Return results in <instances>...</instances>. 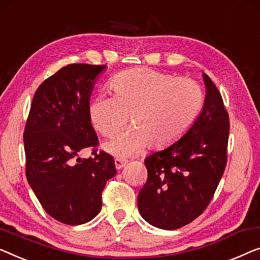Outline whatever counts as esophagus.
<instances>
[{"instance_id": "1", "label": "esophagus", "mask_w": 260, "mask_h": 260, "mask_svg": "<svg viewBox=\"0 0 260 260\" xmlns=\"http://www.w3.org/2000/svg\"><path fill=\"white\" fill-rule=\"evenodd\" d=\"M127 163L126 159H123V158H116L115 159V167L117 170H121V169Z\"/></svg>"}]
</instances>
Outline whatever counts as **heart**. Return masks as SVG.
<instances>
[{
	"instance_id": "heart-1",
	"label": "heart",
	"mask_w": 260,
	"mask_h": 260,
	"mask_svg": "<svg viewBox=\"0 0 260 260\" xmlns=\"http://www.w3.org/2000/svg\"><path fill=\"white\" fill-rule=\"evenodd\" d=\"M110 86L114 95H100L89 105L95 129L112 136L129 122L134 129L110 139L105 149L117 156H129L148 144L158 149L184 136L204 105L202 86L191 78H178L145 68L117 75Z\"/></svg>"
}]
</instances>
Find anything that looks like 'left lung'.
I'll return each instance as SVG.
<instances>
[{"label":"left lung","instance_id":"8db88e82","mask_svg":"<svg viewBox=\"0 0 260 260\" xmlns=\"http://www.w3.org/2000/svg\"><path fill=\"white\" fill-rule=\"evenodd\" d=\"M205 101L189 131L145 158L148 180L139 191L141 216L158 229L176 230L201 216L226 165L229 115L213 82L203 74Z\"/></svg>","mask_w":260,"mask_h":260}]
</instances>
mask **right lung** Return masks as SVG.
I'll return each instance as SVG.
<instances>
[{
    "instance_id": "obj_1",
    "label": "right lung",
    "mask_w": 260,
    "mask_h": 260,
    "mask_svg": "<svg viewBox=\"0 0 260 260\" xmlns=\"http://www.w3.org/2000/svg\"><path fill=\"white\" fill-rule=\"evenodd\" d=\"M107 66L69 64L47 78L32 99L23 141L25 175L41 205L68 225L88 223L102 209V191L116 175L104 151L77 158L99 145L89 116L93 85Z\"/></svg>"
}]
</instances>
